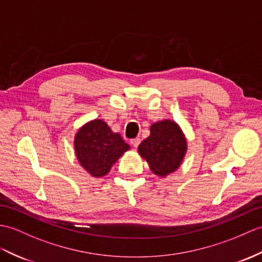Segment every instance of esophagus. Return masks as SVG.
Here are the masks:
<instances>
[{"instance_id":"34e87169","label":"esophagus","mask_w":262,"mask_h":262,"mask_svg":"<svg viewBox=\"0 0 262 262\" xmlns=\"http://www.w3.org/2000/svg\"><path fill=\"white\" fill-rule=\"evenodd\" d=\"M130 143H132V145L134 146V147H138V145L141 144V138H134V139H132L130 141Z\"/></svg>"}]
</instances>
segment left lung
<instances>
[{
  "instance_id": "8db88e82",
  "label": "left lung",
  "mask_w": 262,
  "mask_h": 262,
  "mask_svg": "<svg viewBox=\"0 0 262 262\" xmlns=\"http://www.w3.org/2000/svg\"><path fill=\"white\" fill-rule=\"evenodd\" d=\"M154 174L165 176L176 171L186 151V141L178 124L172 120L150 126V135L138 146Z\"/></svg>"
}]
</instances>
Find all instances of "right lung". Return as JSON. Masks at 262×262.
I'll return each mask as SVG.
<instances>
[{"label": "right lung", "mask_w": 262, "mask_h": 262, "mask_svg": "<svg viewBox=\"0 0 262 262\" xmlns=\"http://www.w3.org/2000/svg\"><path fill=\"white\" fill-rule=\"evenodd\" d=\"M76 155L81 166L96 178L106 175L113 164L129 149V145L105 121L96 119L79 129L75 138Z\"/></svg>", "instance_id": "add662e5"}]
</instances>
